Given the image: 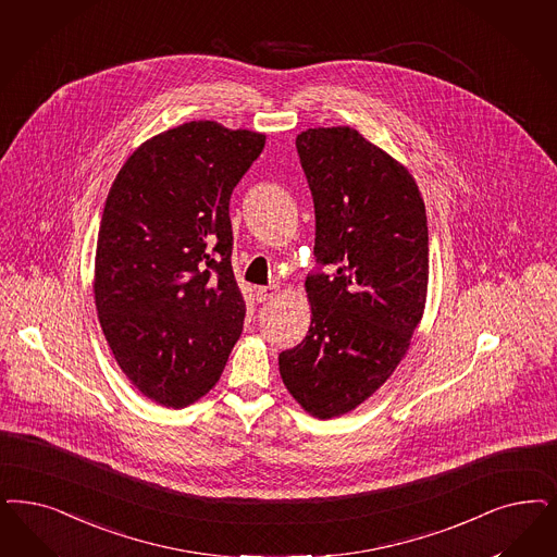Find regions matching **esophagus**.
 Returning <instances> with one entry per match:
<instances>
[{
    "label": "esophagus",
    "mask_w": 557,
    "mask_h": 557,
    "mask_svg": "<svg viewBox=\"0 0 557 557\" xmlns=\"http://www.w3.org/2000/svg\"><path fill=\"white\" fill-rule=\"evenodd\" d=\"M275 292H277V286H259L255 289V298H257V302H268L275 296Z\"/></svg>",
    "instance_id": "esophagus-1"
}]
</instances>
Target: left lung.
Masks as SVG:
<instances>
[{"label":"left lung","mask_w":557,"mask_h":557,"mask_svg":"<svg viewBox=\"0 0 557 557\" xmlns=\"http://www.w3.org/2000/svg\"><path fill=\"white\" fill-rule=\"evenodd\" d=\"M314 201L308 335L280 354L292 397L329 420L364 404L404 360L428 292V218L413 176L351 127L296 137Z\"/></svg>","instance_id":"obj_1"}]
</instances>
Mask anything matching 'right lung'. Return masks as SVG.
<instances>
[{"instance_id":"right-lung-1","label":"right lung","mask_w":557,"mask_h":557,"mask_svg":"<svg viewBox=\"0 0 557 557\" xmlns=\"http://www.w3.org/2000/svg\"><path fill=\"white\" fill-rule=\"evenodd\" d=\"M265 135L183 123L135 150L109 191L95 261L98 319L148 399L187 407L220 381L245 321L231 195Z\"/></svg>"}]
</instances>
